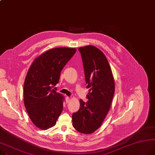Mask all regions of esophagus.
<instances>
[{
  "instance_id": "34e87169",
  "label": "esophagus",
  "mask_w": 155,
  "mask_h": 155,
  "mask_svg": "<svg viewBox=\"0 0 155 155\" xmlns=\"http://www.w3.org/2000/svg\"><path fill=\"white\" fill-rule=\"evenodd\" d=\"M65 100H66V104H68V102L70 101V98L68 97H66Z\"/></svg>"
}]
</instances>
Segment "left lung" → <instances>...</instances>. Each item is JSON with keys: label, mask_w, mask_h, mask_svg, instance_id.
I'll list each match as a JSON object with an SVG mask.
<instances>
[{"label": "left lung", "mask_w": 155, "mask_h": 155, "mask_svg": "<svg viewBox=\"0 0 155 155\" xmlns=\"http://www.w3.org/2000/svg\"><path fill=\"white\" fill-rule=\"evenodd\" d=\"M80 52L87 88V102L80 100L78 111L72 115L74 127L79 132L90 134L102 124L110 110L115 92V82L108 61L94 46L82 47Z\"/></svg>", "instance_id": "left-lung-1"}]
</instances>
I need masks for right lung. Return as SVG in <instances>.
<instances>
[{"instance_id": "obj_1", "label": "right lung", "mask_w": 155, "mask_h": 155, "mask_svg": "<svg viewBox=\"0 0 155 155\" xmlns=\"http://www.w3.org/2000/svg\"><path fill=\"white\" fill-rule=\"evenodd\" d=\"M76 52L75 48L50 49L31 65L24 86V104L34 124L42 130L54 127L63 110V96L53 88L61 71Z\"/></svg>"}]
</instances>
